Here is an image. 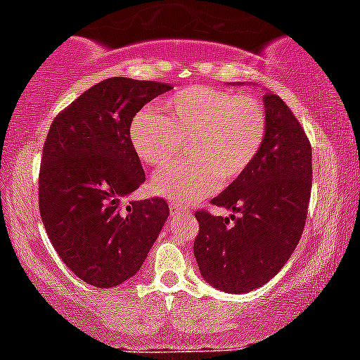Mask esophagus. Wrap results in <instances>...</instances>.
I'll list each match as a JSON object with an SVG mask.
<instances>
[{
    "mask_svg": "<svg viewBox=\"0 0 360 360\" xmlns=\"http://www.w3.org/2000/svg\"><path fill=\"white\" fill-rule=\"evenodd\" d=\"M169 210H171L172 214H177V213H179V211H184L186 207L181 206V205H177V202H169Z\"/></svg>",
    "mask_w": 360,
    "mask_h": 360,
    "instance_id": "34e87169",
    "label": "esophagus"
}]
</instances>
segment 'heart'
<instances>
[{
  "mask_svg": "<svg viewBox=\"0 0 360 360\" xmlns=\"http://www.w3.org/2000/svg\"><path fill=\"white\" fill-rule=\"evenodd\" d=\"M268 131L258 98L214 85H191L166 98L161 114L134 119L131 141L139 158L162 167L191 142L193 161L172 164L154 177V189L176 201L193 202L214 191L218 179L231 183L258 158Z\"/></svg>",
  "mask_w": 360,
  "mask_h": 360,
  "instance_id": "b5f03b06",
  "label": "heart"
}]
</instances>
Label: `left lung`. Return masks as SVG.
Instances as JSON below:
<instances>
[{
    "label": "left lung",
    "mask_w": 360,
    "mask_h": 360,
    "mask_svg": "<svg viewBox=\"0 0 360 360\" xmlns=\"http://www.w3.org/2000/svg\"><path fill=\"white\" fill-rule=\"evenodd\" d=\"M265 144L243 176L211 199L240 216L198 210L194 257L207 283L229 293L265 285L292 257L304 233L311 191V146L278 95H263Z\"/></svg>",
    "instance_id": "8db88e82"
}]
</instances>
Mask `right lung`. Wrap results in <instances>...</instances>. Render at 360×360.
Here are the masks:
<instances>
[{
	"mask_svg": "<svg viewBox=\"0 0 360 360\" xmlns=\"http://www.w3.org/2000/svg\"><path fill=\"white\" fill-rule=\"evenodd\" d=\"M172 86L112 77L90 86L50 125L38 176L46 235L85 283L110 288L137 274L169 216L166 199L132 201L146 181L131 141L134 117Z\"/></svg>",
	"mask_w": 360,
	"mask_h": 360,
	"instance_id": "obj_1",
	"label": "right lung"
}]
</instances>
